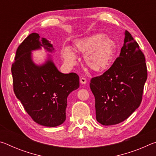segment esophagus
<instances>
[{
    "label": "esophagus",
    "mask_w": 156,
    "mask_h": 156,
    "mask_svg": "<svg viewBox=\"0 0 156 156\" xmlns=\"http://www.w3.org/2000/svg\"><path fill=\"white\" fill-rule=\"evenodd\" d=\"M80 83L81 84H86V83H87L86 78H80Z\"/></svg>",
    "instance_id": "34e87169"
}]
</instances>
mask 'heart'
Listing matches in <instances>:
<instances>
[{
  "mask_svg": "<svg viewBox=\"0 0 156 156\" xmlns=\"http://www.w3.org/2000/svg\"><path fill=\"white\" fill-rule=\"evenodd\" d=\"M74 49L84 54L85 65L95 72H102L110 67L115 56L117 45L115 42L103 34H96L76 41ZM62 56L69 65H73L76 57L69 47L62 50Z\"/></svg>",
  "mask_w": 156,
  "mask_h": 156,
  "instance_id": "obj_1",
  "label": "heart"
}]
</instances>
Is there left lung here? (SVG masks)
Here are the masks:
<instances>
[{"label":"left lung","mask_w":156,"mask_h":156,"mask_svg":"<svg viewBox=\"0 0 156 156\" xmlns=\"http://www.w3.org/2000/svg\"><path fill=\"white\" fill-rule=\"evenodd\" d=\"M147 78L143 53L126 30L119 57L103 74L91 80L98 122L113 125L128 118L141 103Z\"/></svg>","instance_id":"8db88e82"}]
</instances>
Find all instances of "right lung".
I'll use <instances>...</instances> for the list:
<instances>
[{"mask_svg": "<svg viewBox=\"0 0 156 156\" xmlns=\"http://www.w3.org/2000/svg\"><path fill=\"white\" fill-rule=\"evenodd\" d=\"M42 47L54 51L53 44L36 33L30 34L18 47L12 67L14 91L34 121L54 127L66 120L67 97L80 86L79 76L59 72L49 54L43 64L36 65L31 52Z\"/></svg>", "mask_w": 156, "mask_h": 156, "instance_id": "right-lung-1", "label": "right lung"}]
</instances>
